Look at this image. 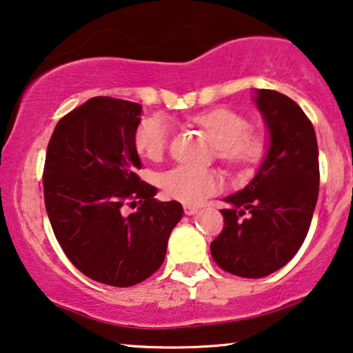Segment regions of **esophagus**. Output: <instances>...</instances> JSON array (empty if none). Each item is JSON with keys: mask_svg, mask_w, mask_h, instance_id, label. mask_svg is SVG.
I'll return each mask as SVG.
<instances>
[{"mask_svg": "<svg viewBox=\"0 0 353 353\" xmlns=\"http://www.w3.org/2000/svg\"><path fill=\"white\" fill-rule=\"evenodd\" d=\"M183 212H185L187 215H193L198 212V208L192 206V204H183Z\"/></svg>", "mask_w": 353, "mask_h": 353, "instance_id": "esophagus-1", "label": "esophagus"}]
</instances>
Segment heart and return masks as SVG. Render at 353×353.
<instances>
[{"label": "heart", "mask_w": 353, "mask_h": 353, "mask_svg": "<svg viewBox=\"0 0 353 353\" xmlns=\"http://www.w3.org/2000/svg\"><path fill=\"white\" fill-rule=\"evenodd\" d=\"M193 122L206 131L217 145L220 160L233 166H250L265 154V141L249 133L250 123L243 115L230 109H212L194 115ZM171 125L165 115H150L138 125L134 145L149 160H160L168 150ZM168 196L187 204H196L222 187V177L212 170L193 165H177L160 177Z\"/></svg>", "instance_id": "heart-1"}]
</instances>
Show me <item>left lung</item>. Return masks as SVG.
Listing matches in <instances>:
<instances>
[{
    "mask_svg": "<svg viewBox=\"0 0 353 353\" xmlns=\"http://www.w3.org/2000/svg\"><path fill=\"white\" fill-rule=\"evenodd\" d=\"M270 134L265 160L238 193L223 198L225 227L210 243L214 261L230 274L260 279L281 270L303 245L319 198L314 126L292 98L255 90Z\"/></svg>",
    "mask_w": 353,
    "mask_h": 353,
    "instance_id": "1",
    "label": "left lung"
}]
</instances>
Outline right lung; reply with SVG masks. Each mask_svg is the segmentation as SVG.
I'll return each mask as SVG.
<instances>
[{
	"label": "right lung",
	"mask_w": 353,
	"mask_h": 353,
	"mask_svg": "<svg viewBox=\"0 0 353 353\" xmlns=\"http://www.w3.org/2000/svg\"><path fill=\"white\" fill-rule=\"evenodd\" d=\"M143 108L90 98L57 123L44 166V201L63 252L82 274L131 287L161 266L168 239L182 219L177 201L155 199L141 181L134 133ZM139 201L128 216L123 206Z\"/></svg>",
	"instance_id": "obj_1"
}]
</instances>
